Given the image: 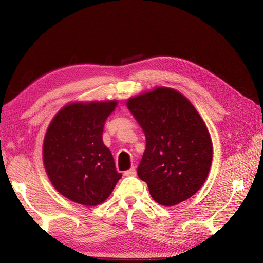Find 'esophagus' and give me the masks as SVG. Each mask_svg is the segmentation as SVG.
Returning a JSON list of instances; mask_svg holds the SVG:
<instances>
[{"instance_id":"esophagus-1","label":"esophagus","mask_w":263,"mask_h":263,"mask_svg":"<svg viewBox=\"0 0 263 263\" xmlns=\"http://www.w3.org/2000/svg\"><path fill=\"white\" fill-rule=\"evenodd\" d=\"M124 174L126 177H133V176H136V169H135V166H132L129 170H127L124 172Z\"/></svg>"}]
</instances>
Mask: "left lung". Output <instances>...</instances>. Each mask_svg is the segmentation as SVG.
Instances as JSON below:
<instances>
[{
    "instance_id": "left-lung-1",
    "label": "left lung",
    "mask_w": 263,
    "mask_h": 263,
    "mask_svg": "<svg viewBox=\"0 0 263 263\" xmlns=\"http://www.w3.org/2000/svg\"><path fill=\"white\" fill-rule=\"evenodd\" d=\"M127 107L146 136L137 173L147 183L150 195L164 206L194 195L209 176L213 145L192 103L162 86L129 99Z\"/></svg>"
}]
</instances>
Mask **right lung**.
<instances>
[{
	"label": "right lung",
	"instance_id": "right-lung-1",
	"mask_svg": "<svg viewBox=\"0 0 263 263\" xmlns=\"http://www.w3.org/2000/svg\"><path fill=\"white\" fill-rule=\"evenodd\" d=\"M117 101L72 103L57 113L47 129L43 159L53 187L85 206L104 202L122 173L103 144L102 134Z\"/></svg>",
	"mask_w": 263,
	"mask_h": 263
}]
</instances>
